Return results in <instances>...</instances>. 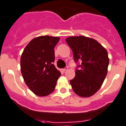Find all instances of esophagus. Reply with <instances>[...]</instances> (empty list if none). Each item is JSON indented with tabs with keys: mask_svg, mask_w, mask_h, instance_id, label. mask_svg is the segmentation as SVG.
Masks as SVG:
<instances>
[{
	"mask_svg": "<svg viewBox=\"0 0 126 126\" xmlns=\"http://www.w3.org/2000/svg\"><path fill=\"white\" fill-rule=\"evenodd\" d=\"M67 69H68V67H65V68H64V69H62V71H64V72H65V71H66V70H67Z\"/></svg>",
	"mask_w": 126,
	"mask_h": 126,
	"instance_id": "34e87169",
	"label": "esophagus"
}]
</instances>
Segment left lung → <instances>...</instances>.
<instances>
[{
    "label": "left lung",
    "mask_w": 126,
    "mask_h": 126,
    "mask_svg": "<svg viewBox=\"0 0 126 126\" xmlns=\"http://www.w3.org/2000/svg\"><path fill=\"white\" fill-rule=\"evenodd\" d=\"M66 42L73 52L74 61H82L70 81L76 94L90 97L100 88L106 77L109 64L107 50L94 39L84 36H70Z\"/></svg>",
    "instance_id": "obj_1"
}]
</instances>
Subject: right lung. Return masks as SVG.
<instances>
[{"label":"right lung","mask_w":126,"mask_h":126,"mask_svg":"<svg viewBox=\"0 0 126 126\" xmlns=\"http://www.w3.org/2000/svg\"><path fill=\"white\" fill-rule=\"evenodd\" d=\"M57 36H40L30 41L21 57V71L26 84L39 96L53 92L61 74L53 65Z\"/></svg>","instance_id":"obj_1"}]
</instances>
